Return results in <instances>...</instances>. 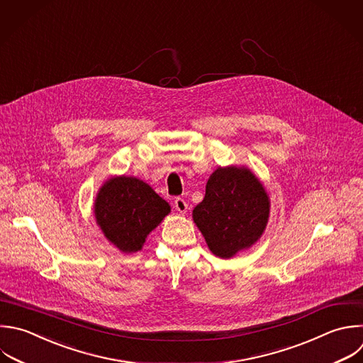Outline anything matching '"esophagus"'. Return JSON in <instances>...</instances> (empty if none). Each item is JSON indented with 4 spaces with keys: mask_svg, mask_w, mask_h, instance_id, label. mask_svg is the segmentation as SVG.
<instances>
[{
    "mask_svg": "<svg viewBox=\"0 0 363 363\" xmlns=\"http://www.w3.org/2000/svg\"><path fill=\"white\" fill-rule=\"evenodd\" d=\"M174 208L177 210V213H180V214H184V213L187 211V203L184 201V199H180V197H177V199L174 200Z\"/></svg>",
    "mask_w": 363,
    "mask_h": 363,
    "instance_id": "1",
    "label": "esophagus"
}]
</instances>
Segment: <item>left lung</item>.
Instances as JSON below:
<instances>
[{"instance_id":"obj_1","label":"left lung","mask_w":363,"mask_h":363,"mask_svg":"<svg viewBox=\"0 0 363 363\" xmlns=\"http://www.w3.org/2000/svg\"><path fill=\"white\" fill-rule=\"evenodd\" d=\"M269 208L259 179L248 167L231 164L210 174L204 199L193 210V221L216 257L233 258L261 238Z\"/></svg>"}]
</instances>
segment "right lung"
I'll return each instance as SVG.
<instances>
[{
  "mask_svg": "<svg viewBox=\"0 0 363 363\" xmlns=\"http://www.w3.org/2000/svg\"><path fill=\"white\" fill-rule=\"evenodd\" d=\"M170 210L147 183L125 174L108 179L94 203L95 220L105 238L126 254L140 251Z\"/></svg>",
  "mask_w": 363,
  "mask_h": 363,
  "instance_id": "1",
  "label": "right lung"
}]
</instances>
